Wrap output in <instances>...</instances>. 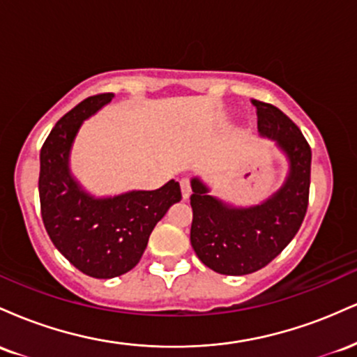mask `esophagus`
<instances>
[{
    "label": "esophagus",
    "instance_id": "esophagus-1",
    "mask_svg": "<svg viewBox=\"0 0 357 357\" xmlns=\"http://www.w3.org/2000/svg\"><path fill=\"white\" fill-rule=\"evenodd\" d=\"M179 184H181V195H183V199H190V196H191V186H190V181H188V179H181V181H179Z\"/></svg>",
    "mask_w": 357,
    "mask_h": 357
}]
</instances>
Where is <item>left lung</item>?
Segmentation results:
<instances>
[{
  "instance_id": "8db88e82",
  "label": "left lung",
  "mask_w": 357,
  "mask_h": 357,
  "mask_svg": "<svg viewBox=\"0 0 357 357\" xmlns=\"http://www.w3.org/2000/svg\"><path fill=\"white\" fill-rule=\"evenodd\" d=\"M258 132L275 141L289 161L284 184L261 203L235 206L191 179V247L206 267L223 275H247L264 268L292 241L309 204L312 153L301 129L275 105L252 100Z\"/></svg>"
}]
</instances>
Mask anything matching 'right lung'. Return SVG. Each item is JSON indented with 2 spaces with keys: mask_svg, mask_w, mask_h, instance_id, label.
Segmentation results:
<instances>
[{
  "mask_svg": "<svg viewBox=\"0 0 357 357\" xmlns=\"http://www.w3.org/2000/svg\"><path fill=\"white\" fill-rule=\"evenodd\" d=\"M112 99L114 93H100L82 100L56 122L40 153L45 230L73 267L93 278H114L136 267L158 221L181 202L174 179L154 191L97 198L72 174L70 153L82 124Z\"/></svg>",
  "mask_w": 357,
  "mask_h": 357,
  "instance_id": "add662e5",
  "label": "right lung"
}]
</instances>
